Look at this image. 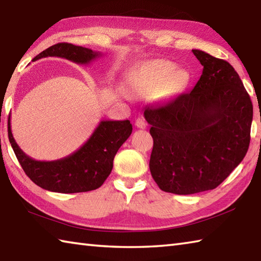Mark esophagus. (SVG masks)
Returning <instances> with one entry per match:
<instances>
[{
  "instance_id": "1",
  "label": "esophagus",
  "mask_w": 261,
  "mask_h": 261,
  "mask_svg": "<svg viewBox=\"0 0 261 261\" xmlns=\"http://www.w3.org/2000/svg\"><path fill=\"white\" fill-rule=\"evenodd\" d=\"M136 126L138 127V129H146L147 127V123L145 122V120L141 119V118H138L136 120Z\"/></svg>"
}]
</instances>
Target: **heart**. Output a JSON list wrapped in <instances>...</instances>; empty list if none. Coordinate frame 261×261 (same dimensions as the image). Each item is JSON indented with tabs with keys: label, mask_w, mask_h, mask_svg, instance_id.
I'll list each match as a JSON object with an SVG mask.
<instances>
[{
	"label": "heart",
	"mask_w": 261,
	"mask_h": 261,
	"mask_svg": "<svg viewBox=\"0 0 261 261\" xmlns=\"http://www.w3.org/2000/svg\"><path fill=\"white\" fill-rule=\"evenodd\" d=\"M188 81L185 69L177 68L175 63L154 59L142 64L127 80L130 90L136 94L162 92L165 97H173L184 88Z\"/></svg>",
	"instance_id": "obj_1"
}]
</instances>
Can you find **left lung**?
<instances>
[{
  "mask_svg": "<svg viewBox=\"0 0 261 261\" xmlns=\"http://www.w3.org/2000/svg\"><path fill=\"white\" fill-rule=\"evenodd\" d=\"M203 73L193 90L145 110L153 148L149 168L164 192L214 190L245 158L252 103L239 75L223 59L193 49Z\"/></svg>",
  "mask_w": 261,
  "mask_h": 261,
  "instance_id": "left-lung-1",
  "label": "left lung"
}]
</instances>
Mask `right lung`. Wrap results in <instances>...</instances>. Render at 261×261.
I'll list each match as a JSON object with an SVG mask.
<instances>
[{
  "label": "right lung",
  "mask_w": 261,
  "mask_h": 261,
  "mask_svg": "<svg viewBox=\"0 0 261 261\" xmlns=\"http://www.w3.org/2000/svg\"><path fill=\"white\" fill-rule=\"evenodd\" d=\"M102 54L71 43H57L40 53L33 60L45 57H60L87 65ZM9 140L27 176L43 190L56 193H81L102 186L113 168V159L119 148L132 132L129 120H103L84 145L67 157L53 162L32 159L15 142L9 118Z\"/></svg>",
  "instance_id": "1"
}]
</instances>
